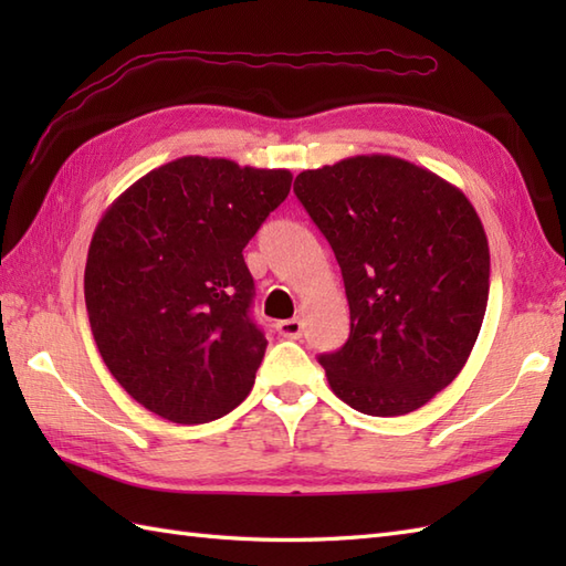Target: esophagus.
<instances>
[{
  "instance_id": "esophagus-1",
  "label": "esophagus",
  "mask_w": 566,
  "mask_h": 566,
  "mask_svg": "<svg viewBox=\"0 0 566 566\" xmlns=\"http://www.w3.org/2000/svg\"><path fill=\"white\" fill-rule=\"evenodd\" d=\"M276 333H280L282 338L296 340V338H302L304 323H302V318H286V321H280V323H276Z\"/></svg>"
}]
</instances>
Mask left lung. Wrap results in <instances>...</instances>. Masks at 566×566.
I'll return each instance as SVG.
<instances>
[{
    "mask_svg": "<svg viewBox=\"0 0 566 566\" xmlns=\"http://www.w3.org/2000/svg\"><path fill=\"white\" fill-rule=\"evenodd\" d=\"M294 195L340 264L350 338L321 355L333 394L403 416L460 375L489 302V243L472 203L394 155H355L296 177Z\"/></svg>",
    "mask_w": 566,
    "mask_h": 566,
    "instance_id": "left-lung-1",
    "label": "left lung"
}]
</instances>
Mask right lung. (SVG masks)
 <instances>
[{"mask_svg":"<svg viewBox=\"0 0 566 566\" xmlns=\"http://www.w3.org/2000/svg\"><path fill=\"white\" fill-rule=\"evenodd\" d=\"M290 170L187 155L140 177L92 235L94 343L114 379L172 423H209L250 394L264 333L243 248L290 195Z\"/></svg>","mask_w":566,"mask_h":566,"instance_id":"add662e5","label":"right lung"}]
</instances>
